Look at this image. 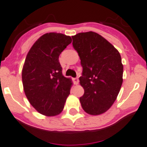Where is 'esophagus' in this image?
Returning <instances> with one entry per match:
<instances>
[{"mask_svg": "<svg viewBox=\"0 0 147 147\" xmlns=\"http://www.w3.org/2000/svg\"><path fill=\"white\" fill-rule=\"evenodd\" d=\"M73 80H74V82L75 84H79V79H78L77 77L74 78V79H73Z\"/></svg>", "mask_w": 147, "mask_h": 147, "instance_id": "esophagus-1", "label": "esophagus"}]
</instances>
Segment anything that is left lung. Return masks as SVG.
I'll use <instances>...</instances> for the list:
<instances>
[{
  "instance_id": "left-lung-1",
  "label": "left lung",
  "mask_w": 147,
  "mask_h": 147,
  "mask_svg": "<svg viewBox=\"0 0 147 147\" xmlns=\"http://www.w3.org/2000/svg\"><path fill=\"white\" fill-rule=\"evenodd\" d=\"M83 68L79 83L84 93L79 98L82 107L90 115L109 109L122 84L123 65L119 52L106 38L95 32L72 36Z\"/></svg>"
}]
</instances>
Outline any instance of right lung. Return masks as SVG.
I'll return each instance as SVG.
<instances>
[{"label": "right lung", "mask_w": 147, "mask_h": 147, "mask_svg": "<svg viewBox=\"0 0 147 147\" xmlns=\"http://www.w3.org/2000/svg\"><path fill=\"white\" fill-rule=\"evenodd\" d=\"M71 41L70 36L62 33H45L27 55L22 71L24 92L43 115L60 114L70 94L72 81L63 75L59 56Z\"/></svg>", "instance_id": "right-lung-1"}]
</instances>
